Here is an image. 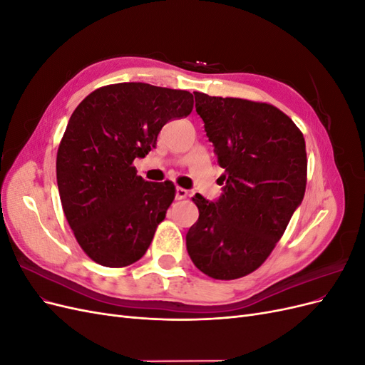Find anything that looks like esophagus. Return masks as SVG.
Instances as JSON below:
<instances>
[{
	"label": "esophagus",
	"instance_id": "34e87169",
	"mask_svg": "<svg viewBox=\"0 0 365 365\" xmlns=\"http://www.w3.org/2000/svg\"><path fill=\"white\" fill-rule=\"evenodd\" d=\"M187 195H189V192H187L185 189H182V187H176V190H175V197H176V200H185Z\"/></svg>",
	"mask_w": 365,
	"mask_h": 365
}]
</instances>
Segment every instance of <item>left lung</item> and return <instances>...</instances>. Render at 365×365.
<instances>
[{
  "instance_id": "obj_1",
  "label": "left lung",
  "mask_w": 365,
  "mask_h": 365,
  "mask_svg": "<svg viewBox=\"0 0 365 365\" xmlns=\"http://www.w3.org/2000/svg\"><path fill=\"white\" fill-rule=\"evenodd\" d=\"M196 113L224 169L216 202L196 193L200 217L185 236L195 267L235 280L268 259L302 204L307 158L302 130L269 103L193 93Z\"/></svg>"
}]
</instances>
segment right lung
I'll return each instance as SVG.
<instances>
[{
	"label": "right lung",
	"mask_w": 365,
	"mask_h": 365,
	"mask_svg": "<svg viewBox=\"0 0 365 365\" xmlns=\"http://www.w3.org/2000/svg\"><path fill=\"white\" fill-rule=\"evenodd\" d=\"M192 109L189 91L141 82L97 88L74 109L58 149L56 178L77 244L96 263L123 268L145 256L175 185L145 181L134 160L157 146L169 120Z\"/></svg>",
	"instance_id": "1"
}]
</instances>
